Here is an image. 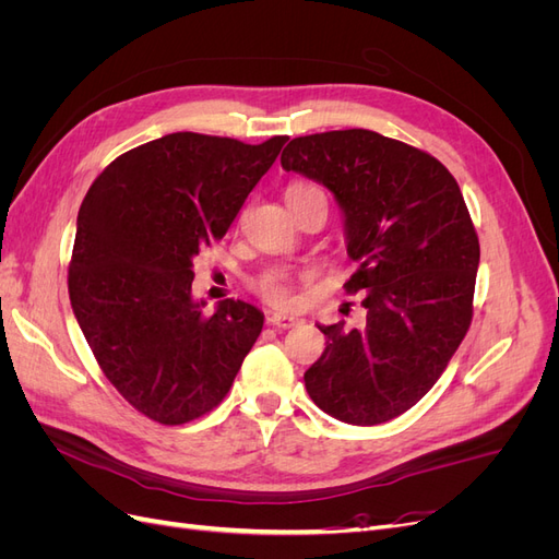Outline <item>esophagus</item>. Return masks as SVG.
I'll return each mask as SVG.
<instances>
[{
	"mask_svg": "<svg viewBox=\"0 0 559 559\" xmlns=\"http://www.w3.org/2000/svg\"><path fill=\"white\" fill-rule=\"evenodd\" d=\"M298 317H294V314H284V312H273L267 317V324L270 326H275V329H292V326H296L298 324Z\"/></svg>",
	"mask_w": 559,
	"mask_h": 559,
	"instance_id": "obj_1",
	"label": "esophagus"
}]
</instances>
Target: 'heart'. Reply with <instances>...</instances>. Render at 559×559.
Listing matches in <instances>:
<instances>
[{"mask_svg":"<svg viewBox=\"0 0 559 559\" xmlns=\"http://www.w3.org/2000/svg\"><path fill=\"white\" fill-rule=\"evenodd\" d=\"M306 193H321V191L312 183H294V186H289V191H286V198H296V195H306ZM261 296L277 308H294L298 302L296 284H294V277H289V275L265 277L261 282Z\"/></svg>","mask_w":559,"mask_h":559,"instance_id":"1","label":"heart"}]
</instances>
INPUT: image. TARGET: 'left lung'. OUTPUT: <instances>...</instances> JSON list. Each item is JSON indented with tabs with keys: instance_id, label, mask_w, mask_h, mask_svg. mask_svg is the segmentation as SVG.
I'll return each instance as SVG.
<instances>
[{
	"instance_id": "obj_1",
	"label": "left lung",
	"mask_w": 559,
	"mask_h": 559,
	"mask_svg": "<svg viewBox=\"0 0 559 559\" xmlns=\"http://www.w3.org/2000/svg\"><path fill=\"white\" fill-rule=\"evenodd\" d=\"M282 167L333 193L357 263L345 289L366 308L364 326L319 324L306 389L335 419L382 425L429 392L471 326L480 245L464 195L441 160L364 128L296 138Z\"/></svg>"
}]
</instances>
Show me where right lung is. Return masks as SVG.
<instances>
[{
    "label": "right lung",
    "instance_id": "right-lung-1",
    "mask_svg": "<svg viewBox=\"0 0 559 559\" xmlns=\"http://www.w3.org/2000/svg\"><path fill=\"white\" fill-rule=\"evenodd\" d=\"M289 138L245 144L173 132L118 156L81 202L70 300L107 380L160 425L224 401L263 312L193 300V259L222 240Z\"/></svg>",
    "mask_w": 559,
    "mask_h": 559
}]
</instances>
